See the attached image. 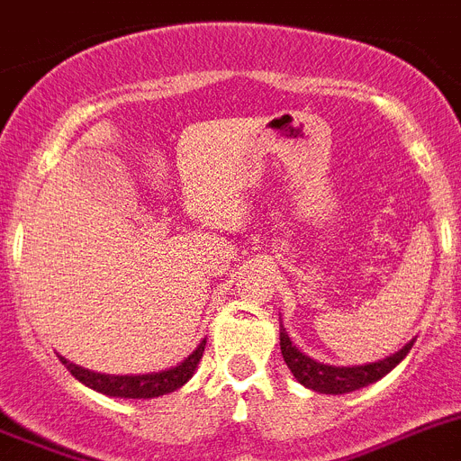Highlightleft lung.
Segmentation results:
<instances>
[{
	"mask_svg": "<svg viewBox=\"0 0 461 461\" xmlns=\"http://www.w3.org/2000/svg\"><path fill=\"white\" fill-rule=\"evenodd\" d=\"M412 343H415V340L403 345V349H399V352L387 357V359L375 361V364L340 368V366L320 364V361L310 359V357H305L303 352H298L296 345H291L285 329L279 326V348H282V357H285L286 366H289L298 383L314 389V392H320V394H348V392H354V389L368 387L371 383H377V380L387 375L396 364L403 361V357L411 352Z\"/></svg>",
	"mask_w": 461,
	"mask_h": 461,
	"instance_id": "obj_1",
	"label": "left lung"
}]
</instances>
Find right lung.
<instances>
[{
	"instance_id": "right-lung-1",
	"label": "right lung",
	"mask_w": 461,
	"mask_h": 461,
	"mask_svg": "<svg viewBox=\"0 0 461 461\" xmlns=\"http://www.w3.org/2000/svg\"><path fill=\"white\" fill-rule=\"evenodd\" d=\"M204 343L207 340H203L195 348V352L188 354L182 364L170 368V371L147 373V375H102V373L86 371L81 366L69 364L62 357L60 361L67 366V371L77 377L78 383L88 384L90 389H97L102 394L118 396V399H153V396L170 394V392H175V389H179L186 383L188 377L193 375V371L198 368V361L203 359Z\"/></svg>"
}]
</instances>
